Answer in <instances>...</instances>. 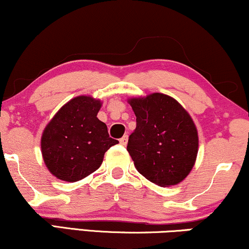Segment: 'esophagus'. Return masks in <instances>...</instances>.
<instances>
[{
    "mask_svg": "<svg viewBox=\"0 0 249 249\" xmlns=\"http://www.w3.org/2000/svg\"><path fill=\"white\" fill-rule=\"evenodd\" d=\"M127 143H128V136L127 135H124V137L120 139V144H121V145H127Z\"/></svg>",
    "mask_w": 249,
    "mask_h": 249,
    "instance_id": "obj_1",
    "label": "esophagus"
}]
</instances>
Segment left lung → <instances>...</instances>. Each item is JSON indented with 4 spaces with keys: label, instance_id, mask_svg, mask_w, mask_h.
I'll return each instance as SVG.
<instances>
[{
    "label": "left lung",
    "instance_id": "8db88e82",
    "mask_svg": "<svg viewBox=\"0 0 249 249\" xmlns=\"http://www.w3.org/2000/svg\"><path fill=\"white\" fill-rule=\"evenodd\" d=\"M128 103L136 115V129L127 150L136 170L160 187L178 185L190 173L197 156L193 119L174 98L158 92Z\"/></svg>",
    "mask_w": 249,
    "mask_h": 249
}]
</instances>
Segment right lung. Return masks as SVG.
I'll list each match as a JSON object with an SVG mask.
<instances>
[{"label": "right lung", "mask_w": 249, "mask_h": 249, "mask_svg": "<svg viewBox=\"0 0 249 249\" xmlns=\"http://www.w3.org/2000/svg\"><path fill=\"white\" fill-rule=\"evenodd\" d=\"M101 101L90 96L69 100L46 125L41 153L57 179L75 182L100 167L104 155L119 142L110 139L107 125L97 118Z\"/></svg>", "instance_id": "add662e5"}]
</instances>
